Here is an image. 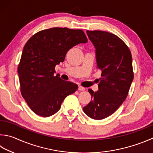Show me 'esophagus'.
Listing matches in <instances>:
<instances>
[{
  "instance_id": "obj_1",
  "label": "esophagus",
  "mask_w": 153,
  "mask_h": 153,
  "mask_svg": "<svg viewBox=\"0 0 153 153\" xmlns=\"http://www.w3.org/2000/svg\"><path fill=\"white\" fill-rule=\"evenodd\" d=\"M79 91H85V88L83 87V86H82L79 85Z\"/></svg>"
}]
</instances>
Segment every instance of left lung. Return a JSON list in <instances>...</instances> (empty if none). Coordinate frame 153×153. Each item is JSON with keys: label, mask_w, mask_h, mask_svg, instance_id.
<instances>
[{"label": "left lung", "mask_w": 153, "mask_h": 153, "mask_svg": "<svg viewBox=\"0 0 153 153\" xmlns=\"http://www.w3.org/2000/svg\"><path fill=\"white\" fill-rule=\"evenodd\" d=\"M96 48L97 68L101 70L99 91L88 89L91 100L83 111L94 120L113 114L127 97L134 73L132 55L125 42L106 31L86 30Z\"/></svg>", "instance_id": "1"}]
</instances>
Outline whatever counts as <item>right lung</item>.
Instances as JSON below:
<instances>
[{"label": "right lung", "instance_id": "1", "mask_svg": "<svg viewBox=\"0 0 153 153\" xmlns=\"http://www.w3.org/2000/svg\"><path fill=\"white\" fill-rule=\"evenodd\" d=\"M87 41L82 30L55 27L38 32L26 43L18 66L20 89L34 113L52 116L77 90V85L54 75L55 67L64 61L69 49Z\"/></svg>", "mask_w": 153, "mask_h": 153}]
</instances>
